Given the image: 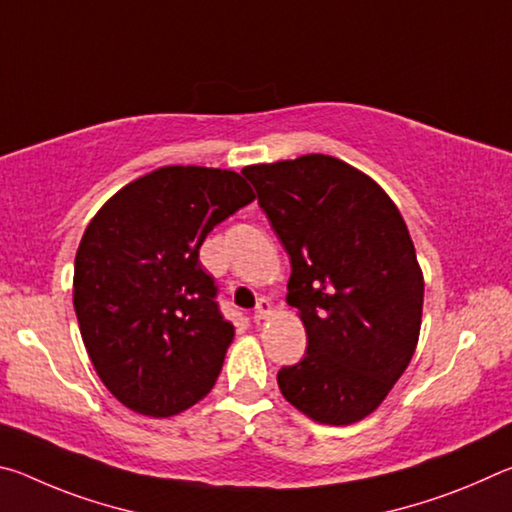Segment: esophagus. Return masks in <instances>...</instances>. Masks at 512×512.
Masks as SVG:
<instances>
[{"label": "esophagus", "mask_w": 512, "mask_h": 512, "mask_svg": "<svg viewBox=\"0 0 512 512\" xmlns=\"http://www.w3.org/2000/svg\"><path fill=\"white\" fill-rule=\"evenodd\" d=\"M268 314H271V302H268L266 298H259V300H257V307H255V311H253V318H255V320H262V318H266Z\"/></svg>", "instance_id": "esophagus-1"}]
</instances>
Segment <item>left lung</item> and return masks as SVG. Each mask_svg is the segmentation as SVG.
<instances>
[{
    "label": "left lung",
    "mask_w": 512,
    "mask_h": 512,
    "mask_svg": "<svg viewBox=\"0 0 512 512\" xmlns=\"http://www.w3.org/2000/svg\"><path fill=\"white\" fill-rule=\"evenodd\" d=\"M244 176L291 259L289 305L307 352L277 372L320 424L366 418L418 345L424 282L400 210L375 180L329 155L253 164Z\"/></svg>",
    "instance_id": "obj_1"
}]
</instances>
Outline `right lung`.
Here are the masks:
<instances>
[{
	"label": "right lung",
	"mask_w": 512,
	"mask_h": 512,
	"mask_svg": "<svg viewBox=\"0 0 512 512\" xmlns=\"http://www.w3.org/2000/svg\"><path fill=\"white\" fill-rule=\"evenodd\" d=\"M235 171L162 167L110 198L74 259V309L92 366L117 400L169 418L210 393L235 327L198 250L253 203Z\"/></svg>",
	"instance_id": "add662e5"
}]
</instances>
